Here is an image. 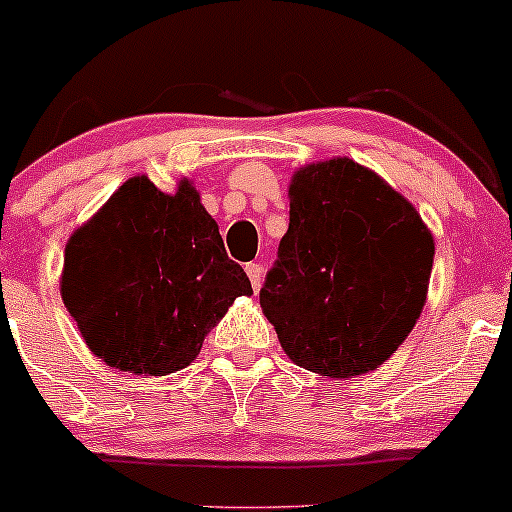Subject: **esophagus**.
<instances>
[{
    "label": "esophagus",
    "instance_id": "esophagus-1",
    "mask_svg": "<svg viewBox=\"0 0 512 512\" xmlns=\"http://www.w3.org/2000/svg\"><path fill=\"white\" fill-rule=\"evenodd\" d=\"M245 272H247V277H250V284H252V289H260V284H262V267L257 265V262H250V265H245Z\"/></svg>",
    "mask_w": 512,
    "mask_h": 512
}]
</instances>
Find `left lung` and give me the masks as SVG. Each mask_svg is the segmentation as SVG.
Here are the masks:
<instances>
[{"instance_id":"obj_1","label":"left lung","mask_w":512,"mask_h":512,"mask_svg":"<svg viewBox=\"0 0 512 512\" xmlns=\"http://www.w3.org/2000/svg\"><path fill=\"white\" fill-rule=\"evenodd\" d=\"M435 240L406 196L350 157L311 162L289 184V230L260 291L299 367L374 372L423 313Z\"/></svg>"}]
</instances>
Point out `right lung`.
<instances>
[{"instance_id": "obj_1", "label": "right lung", "mask_w": 512, "mask_h": 512, "mask_svg": "<svg viewBox=\"0 0 512 512\" xmlns=\"http://www.w3.org/2000/svg\"><path fill=\"white\" fill-rule=\"evenodd\" d=\"M250 294L187 177L172 194L145 174L126 179L65 245V308L92 355L119 372L189 367L233 301Z\"/></svg>"}]
</instances>
